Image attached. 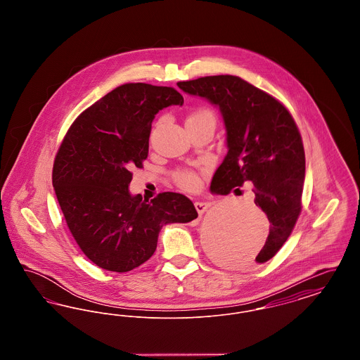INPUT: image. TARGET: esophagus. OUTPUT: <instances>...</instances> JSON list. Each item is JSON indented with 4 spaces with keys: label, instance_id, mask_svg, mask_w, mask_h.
Returning <instances> with one entry per match:
<instances>
[{
    "label": "esophagus",
    "instance_id": "34e87169",
    "mask_svg": "<svg viewBox=\"0 0 360 360\" xmlns=\"http://www.w3.org/2000/svg\"><path fill=\"white\" fill-rule=\"evenodd\" d=\"M194 206H195V210L198 212V214H204L206 212V209L210 206V202H206V201H195Z\"/></svg>",
    "mask_w": 360,
    "mask_h": 360
}]
</instances>
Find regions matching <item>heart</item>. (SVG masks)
Masks as SVG:
<instances>
[{"label": "heart", "instance_id": "heart-1", "mask_svg": "<svg viewBox=\"0 0 360 360\" xmlns=\"http://www.w3.org/2000/svg\"><path fill=\"white\" fill-rule=\"evenodd\" d=\"M201 121H210L214 122V115L209 109H198L193 112L186 120L188 122H201ZM175 181L176 184L185 190H194L198 188L200 185V178L195 172H188V170H179L175 172Z\"/></svg>", "mask_w": 360, "mask_h": 360}]
</instances>
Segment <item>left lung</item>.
<instances>
[{"label": "left lung", "instance_id": "1", "mask_svg": "<svg viewBox=\"0 0 360 360\" xmlns=\"http://www.w3.org/2000/svg\"><path fill=\"white\" fill-rule=\"evenodd\" d=\"M176 85L220 109L228 153L210 188L223 195L244 182L254 185V202L270 221V233L255 262L270 260L290 236L300 216L305 181L302 139L289 110L233 75L202 77ZM217 252L226 263L239 262L233 244H225Z\"/></svg>", "mask_w": 360, "mask_h": 360}]
</instances>
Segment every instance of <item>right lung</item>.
<instances>
[{"instance_id":"obj_1","label":"right lung","mask_w":360,"mask_h":360,"mask_svg":"<svg viewBox=\"0 0 360 360\" xmlns=\"http://www.w3.org/2000/svg\"><path fill=\"white\" fill-rule=\"evenodd\" d=\"M184 97L172 87L119 86L74 121L56 154L52 185L72 238L94 264L127 273L154 255L162 226L198 217L179 193L147 201L132 195L134 167H143L155 115Z\"/></svg>"}]
</instances>
